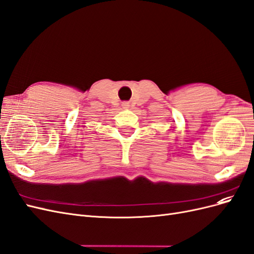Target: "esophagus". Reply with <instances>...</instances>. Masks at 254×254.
Here are the masks:
<instances>
[{
    "mask_svg": "<svg viewBox=\"0 0 254 254\" xmlns=\"http://www.w3.org/2000/svg\"><path fill=\"white\" fill-rule=\"evenodd\" d=\"M122 106H123V108H124V109H127V108H129V103L124 102L122 104Z\"/></svg>",
    "mask_w": 254,
    "mask_h": 254,
    "instance_id": "esophagus-1",
    "label": "esophagus"
}]
</instances>
